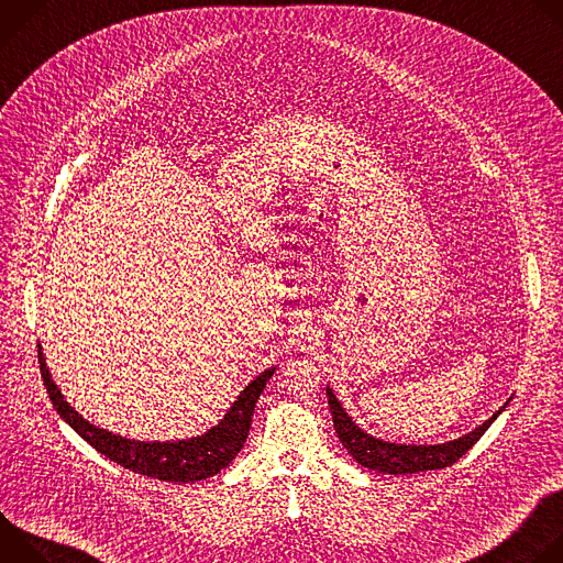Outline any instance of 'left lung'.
Returning a JSON list of instances; mask_svg holds the SVG:
<instances>
[{
	"label": "left lung",
	"mask_w": 563,
	"mask_h": 563,
	"mask_svg": "<svg viewBox=\"0 0 563 563\" xmlns=\"http://www.w3.org/2000/svg\"><path fill=\"white\" fill-rule=\"evenodd\" d=\"M328 398H330V410H332V421L336 428V434L341 443L347 448V452L367 470L383 472V474H417L426 470H441L452 463H456L481 437L493 426V421L504 412V406L499 412H495L484 426H478L470 434L454 439L450 443L441 445H398V443H387L380 439L369 437L363 432L354 421L347 417V412L341 408L336 400L334 391L328 387Z\"/></svg>",
	"instance_id": "left-lung-1"
}]
</instances>
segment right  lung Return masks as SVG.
Listing matches in <instances>:
<instances>
[{
  "label": "right lung",
  "instance_id": "right-lung-1",
  "mask_svg": "<svg viewBox=\"0 0 563 563\" xmlns=\"http://www.w3.org/2000/svg\"><path fill=\"white\" fill-rule=\"evenodd\" d=\"M37 356H40V372H42L46 391L53 400V408L79 437H82L89 445H93L100 454H104L107 459H111L113 463L131 472L153 476L159 481H176V484H189V481L209 478L220 470H224L235 459V454L243 450L247 441L256 400L261 398L267 380L276 372V367H272V369H265L261 376H256L243 391H240V396L235 398V404L224 415V419L202 437H196L189 441H176V443H169V441L148 443V441H131V439L111 434L85 421L66 404L62 391L53 383L42 356V347H37Z\"/></svg>",
  "mask_w": 563,
  "mask_h": 563
}]
</instances>
